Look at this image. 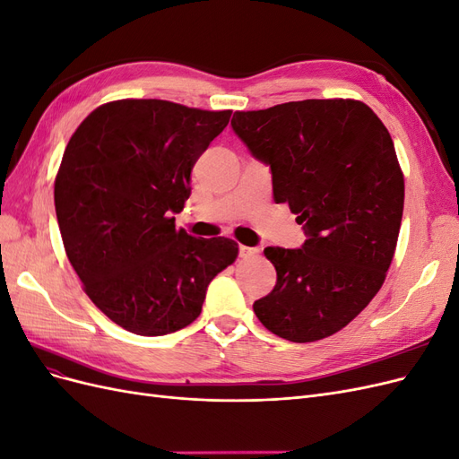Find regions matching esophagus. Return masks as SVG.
<instances>
[{"label": "esophagus", "mask_w": 459, "mask_h": 459, "mask_svg": "<svg viewBox=\"0 0 459 459\" xmlns=\"http://www.w3.org/2000/svg\"><path fill=\"white\" fill-rule=\"evenodd\" d=\"M258 255V248L256 247H247V245H239V256L241 258H251Z\"/></svg>", "instance_id": "34e87169"}]
</instances>
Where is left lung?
Listing matches in <instances>:
<instances>
[{
	"label": "left lung",
	"mask_w": 459,
	"mask_h": 459,
	"mask_svg": "<svg viewBox=\"0 0 459 459\" xmlns=\"http://www.w3.org/2000/svg\"><path fill=\"white\" fill-rule=\"evenodd\" d=\"M231 128L307 233L300 248H264L277 281L253 310L281 339H325L368 307L393 262L404 211L393 137L354 100L235 113Z\"/></svg>",
	"instance_id": "obj_1"
}]
</instances>
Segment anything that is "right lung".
I'll return each instance as SVG.
<instances>
[{
	"instance_id": "obj_1",
	"label": "right lung",
	"mask_w": 459,
	"mask_h": 459,
	"mask_svg": "<svg viewBox=\"0 0 459 459\" xmlns=\"http://www.w3.org/2000/svg\"><path fill=\"white\" fill-rule=\"evenodd\" d=\"M231 110L162 100L101 105L68 142L55 178V212L86 295L135 335L160 337L195 322L208 283L238 258L226 238H193L174 214L191 170Z\"/></svg>"
}]
</instances>
